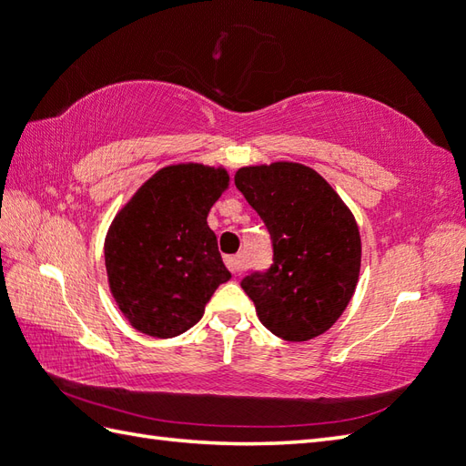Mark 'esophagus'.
<instances>
[{"label": "esophagus", "instance_id": "1", "mask_svg": "<svg viewBox=\"0 0 466 466\" xmlns=\"http://www.w3.org/2000/svg\"><path fill=\"white\" fill-rule=\"evenodd\" d=\"M226 266H228L232 274H240L244 269V258L242 256H228L226 258Z\"/></svg>", "mask_w": 466, "mask_h": 466}]
</instances>
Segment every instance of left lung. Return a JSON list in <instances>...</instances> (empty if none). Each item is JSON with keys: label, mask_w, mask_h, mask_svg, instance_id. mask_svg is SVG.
<instances>
[{"label": "left lung", "mask_w": 466, "mask_h": 466, "mask_svg": "<svg viewBox=\"0 0 466 466\" xmlns=\"http://www.w3.org/2000/svg\"><path fill=\"white\" fill-rule=\"evenodd\" d=\"M236 188L268 226L274 264L242 279L259 321L286 341L326 333L348 308L361 269L355 216L331 184L299 162L242 167Z\"/></svg>", "instance_id": "8db88e82"}]
</instances>
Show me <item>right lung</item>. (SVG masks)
<instances>
[{
    "instance_id": "1",
    "label": "right lung",
    "mask_w": 466,
    "mask_h": 466,
    "mask_svg": "<svg viewBox=\"0 0 466 466\" xmlns=\"http://www.w3.org/2000/svg\"><path fill=\"white\" fill-rule=\"evenodd\" d=\"M228 184L224 167L178 162L155 172L116 212L105 268L116 306L137 331L177 338L232 278L207 222Z\"/></svg>"
}]
</instances>
